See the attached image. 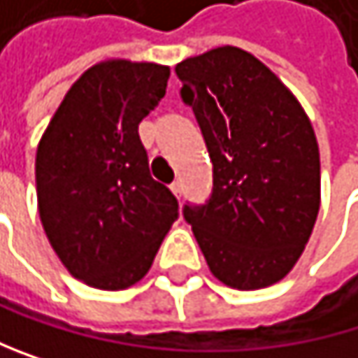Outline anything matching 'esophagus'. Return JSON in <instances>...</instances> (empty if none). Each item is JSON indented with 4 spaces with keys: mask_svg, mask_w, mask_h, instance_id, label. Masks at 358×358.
<instances>
[{
    "mask_svg": "<svg viewBox=\"0 0 358 358\" xmlns=\"http://www.w3.org/2000/svg\"><path fill=\"white\" fill-rule=\"evenodd\" d=\"M171 192H173L175 196H181V192H183V185H181V181H173V183H171Z\"/></svg>",
    "mask_w": 358,
    "mask_h": 358,
    "instance_id": "34e87169",
    "label": "esophagus"
}]
</instances>
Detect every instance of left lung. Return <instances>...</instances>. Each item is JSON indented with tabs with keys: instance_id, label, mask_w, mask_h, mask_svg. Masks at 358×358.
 I'll return each instance as SVG.
<instances>
[{
	"instance_id": "obj_1",
	"label": "left lung",
	"mask_w": 358,
	"mask_h": 358,
	"mask_svg": "<svg viewBox=\"0 0 358 358\" xmlns=\"http://www.w3.org/2000/svg\"><path fill=\"white\" fill-rule=\"evenodd\" d=\"M203 130L213 194L183 215L209 271L258 290L284 280L320 209V151L308 113L252 52L217 46L175 66Z\"/></svg>"
}]
</instances>
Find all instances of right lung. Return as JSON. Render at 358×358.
Instances as JSON below:
<instances>
[{"instance_id":"right-lung-1","label":"right lung","mask_w":358,"mask_h":358,"mask_svg":"<svg viewBox=\"0 0 358 358\" xmlns=\"http://www.w3.org/2000/svg\"><path fill=\"white\" fill-rule=\"evenodd\" d=\"M169 76V66L153 62H98L68 89L38 143L44 232L68 273L92 288L141 282L179 215L138 136Z\"/></svg>"}]
</instances>
